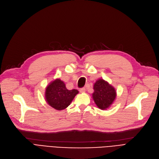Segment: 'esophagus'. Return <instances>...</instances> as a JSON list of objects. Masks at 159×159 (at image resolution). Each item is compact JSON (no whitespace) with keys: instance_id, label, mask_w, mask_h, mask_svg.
<instances>
[{"instance_id":"esophagus-1","label":"esophagus","mask_w":159,"mask_h":159,"mask_svg":"<svg viewBox=\"0 0 159 159\" xmlns=\"http://www.w3.org/2000/svg\"><path fill=\"white\" fill-rule=\"evenodd\" d=\"M86 92V88H82L80 89V92L81 93H84Z\"/></svg>"}]
</instances>
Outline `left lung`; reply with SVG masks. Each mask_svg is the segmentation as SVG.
Returning <instances> with one entry per match:
<instances>
[{
  "label": "left lung",
  "mask_w": 159,
  "mask_h": 159,
  "mask_svg": "<svg viewBox=\"0 0 159 159\" xmlns=\"http://www.w3.org/2000/svg\"><path fill=\"white\" fill-rule=\"evenodd\" d=\"M94 92L92 93L93 99L101 110H105L110 107L116 97L115 88L105 80L99 79L93 85Z\"/></svg>",
  "instance_id": "left-lung-1"
}]
</instances>
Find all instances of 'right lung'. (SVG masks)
<instances>
[{
    "mask_svg": "<svg viewBox=\"0 0 159 159\" xmlns=\"http://www.w3.org/2000/svg\"><path fill=\"white\" fill-rule=\"evenodd\" d=\"M77 93H79L77 89L69 90L66 88L64 82L60 79H57L47 86L45 96L47 102L51 107L61 110L71 104Z\"/></svg>",
    "mask_w": 159,
    "mask_h": 159,
    "instance_id": "right-lung-1",
    "label": "right lung"
}]
</instances>
